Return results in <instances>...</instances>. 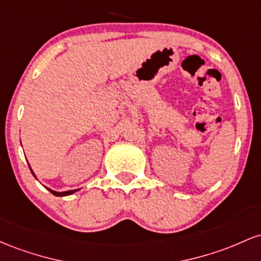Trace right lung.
Returning a JSON list of instances; mask_svg holds the SVG:
<instances>
[{"instance_id": "obj_1", "label": "right lung", "mask_w": 261, "mask_h": 261, "mask_svg": "<svg viewBox=\"0 0 261 261\" xmlns=\"http://www.w3.org/2000/svg\"><path fill=\"white\" fill-rule=\"evenodd\" d=\"M29 169H31L32 174H33V175H34V176H36V174H34V172H33V170H32V168H31V166H29ZM46 189H48V187H46ZM48 190H49V191H50V192H51V194H53V195H54V196H69V195H72V194H74V192H76V191H77V190H70V191H64V192H57V191H53V190H50V189H48Z\"/></svg>"}]
</instances>
